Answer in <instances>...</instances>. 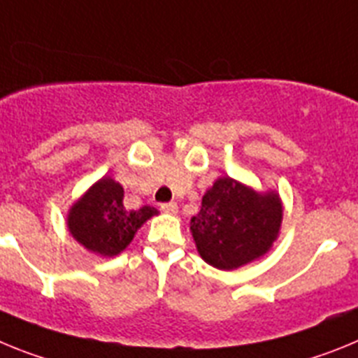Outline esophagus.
<instances>
[{
  "instance_id": "1",
  "label": "esophagus",
  "mask_w": 358,
  "mask_h": 358,
  "mask_svg": "<svg viewBox=\"0 0 358 358\" xmlns=\"http://www.w3.org/2000/svg\"><path fill=\"white\" fill-rule=\"evenodd\" d=\"M160 209L167 214H175L176 210H178V205H176L175 201H169V203H162Z\"/></svg>"
}]
</instances>
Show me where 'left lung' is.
<instances>
[{
    "label": "left lung",
    "instance_id": "8db88e82",
    "mask_svg": "<svg viewBox=\"0 0 358 358\" xmlns=\"http://www.w3.org/2000/svg\"><path fill=\"white\" fill-rule=\"evenodd\" d=\"M281 220L282 207L275 192L257 194L225 176L205 192L200 213L191 220V232L209 265L232 270L272 247Z\"/></svg>",
    "mask_w": 358,
    "mask_h": 358
}]
</instances>
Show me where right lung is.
Returning a JSON list of instances; mask_svg holds the SVG:
<instances>
[{
  "mask_svg": "<svg viewBox=\"0 0 358 358\" xmlns=\"http://www.w3.org/2000/svg\"><path fill=\"white\" fill-rule=\"evenodd\" d=\"M124 189L111 178L99 180L70 210L68 229L88 250L101 256H117L131 243L145 220L157 214L155 207L127 209Z\"/></svg>",
  "mask_w": 358,
  "mask_h": 358,
  "instance_id": "1",
  "label": "right lung"
}]
</instances>
